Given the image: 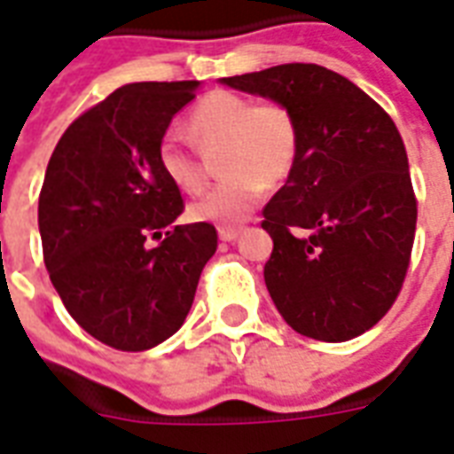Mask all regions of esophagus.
<instances>
[{"label":"esophagus","mask_w":454,"mask_h":454,"mask_svg":"<svg viewBox=\"0 0 454 454\" xmlns=\"http://www.w3.org/2000/svg\"><path fill=\"white\" fill-rule=\"evenodd\" d=\"M240 233H243V228H231V226L218 228V238H221V240H228V243H231V240H236Z\"/></svg>","instance_id":"1"}]
</instances>
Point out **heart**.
<instances>
[{
	"label": "heart",
	"instance_id": "obj_1",
	"mask_svg": "<svg viewBox=\"0 0 454 454\" xmlns=\"http://www.w3.org/2000/svg\"><path fill=\"white\" fill-rule=\"evenodd\" d=\"M189 140L168 133L160 143V168L187 194L207 187L208 169L201 155H218L223 182L189 207L192 221L238 226L260 204L267 184L285 182L299 155V123L282 102H250L231 92L207 94L187 121Z\"/></svg>",
	"mask_w": 454,
	"mask_h": 454
}]
</instances>
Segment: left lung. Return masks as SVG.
<instances>
[{"mask_svg": "<svg viewBox=\"0 0 454 454\" xmlns=\"http://www.w3.org/2000/svg\"><path fill=\"white\" fill-rule=\"evenodd\" d=\"M223 84L286 104L299 123L294 169L262 208L277 311L314 340L357 338L396 301L416 238L419 201L396 123L360 87L314 63Z\"/></svg>", "mask_w": 454, "mask_h": 454, "instance_id": "1", "label": "left lung"}]
</instances>
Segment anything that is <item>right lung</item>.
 Returning <instances> with one entry per match:
<instances>
[{"instance_id":"1","label":"right lung","mask_w":454,"mask_h":454,"mask_svg":"<svg viewBox=\"0 0 454 454\" xmlns=\"http://www.w3.org/2000/svg\"><path fill=\"white\" fill-rule=\"evenodd\" d=\"M199 82L123 84L67 126L38 197L43 262L67 314L114 350L138 352L184 324L216 253L211 223L184 211L160 143ZM158 237L155 248L147 238Z\"/></svg>"}]
</instances>
